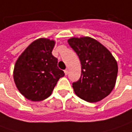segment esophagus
Returning <instances> with one entry per match:
<instances>
[{
    "label": "esophagus",
    "mask_w": 132,
    "mask_h": 132,
    "mask_svg": "<svg viewBox=\"0 0 132 132\" xmlns=\"http://www.w3.org/2000/svg\"><path fill=\"white\" fill-rule=\"evenodd\" d=\"M64 74H65V75H68V69H65V70H64Z\"/></svg>",
    "instance_id": "obj_1"
}]
</instances>
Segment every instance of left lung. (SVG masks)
Instances as JSON below:
<instances>
[{
  "label": "left lung",
  "instance_id": "left-lung-1",
  "mask_svg": "<svg viewBox=\"0 0 132 132\" xmlns=\"http://www.w3.org/2000/svg\"><path fill=\"white\" fill-rule=\"evenodd\" d=\"M68 43L79 56L81 64V77L73 83L75 93L87 102L104 99L116 82V60L103 45L93 38L73 37Z\"/></svg>",
  "mask_w": 132,
  "mask_h": 132
}]
</instances>
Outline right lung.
Instances as JSON below:
<instances>
[{
    "instance_id": "add662e5",
    "label": "right lung",
    "mask_w": 132,
    "mask_h": 132,
    "mask_svg": "<svg viewBox=\"0 0 132 132\" xmlns=\"http://www.w3.org/2000/svg\"><path fill=\"white\" fill-rule=\"evenodd\" d=\"M55 42L48 39L35 40L19 56L14 69V80L18 90L28 100L43 101L53 92L64 76L52 55Z\"/></svg>"
}]
</instances>
